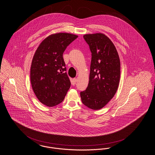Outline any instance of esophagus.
Segmentation results:
<instances>
[{
  "label": "esophagus",
  "mask_w": 155,
  "mask_h": 155,
  "mask_svg": "<svg viewBox=\"0 0 155 155\" xmlns=\"http://www.w3.org/2000/svg\"><path fill=\"white\" fill-rule=\"evenodd\" d=\"M77 81V78H73V79H72V80H71L72 85H75V84H76Z\"/></svg>",
  "instance_id": "obj_1"
}]
</instances>
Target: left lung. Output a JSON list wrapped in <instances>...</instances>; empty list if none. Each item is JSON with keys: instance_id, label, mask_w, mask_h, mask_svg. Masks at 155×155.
I'll return each instance as SVG.
<instances>
[{"instance_id": "1", "label": "left lung", "mask_w": 155, "mask_h": 155, "mask_svg": "<svg viewBox=\"0 0 155 155\" xmlns=\"http://www.w3.org/2000/svg\"><path fill=\"white\" fill-rule=\"evenodd\" d=\"M83 37L91 52V61L89 83L80 95L85 106L99 110L107 104L117 90L120 77L119 57L107 36L98 33Z\"/></svg>"}]
</instances>
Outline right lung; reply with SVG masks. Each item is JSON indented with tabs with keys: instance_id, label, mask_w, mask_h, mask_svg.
<instances>
[{
	"instance_id": "1",
	"label": "right lung",
	"mask_w": 155,
	"mask_h": 155,
	"mask_svg": "<svg viewBox=\"0 0 155 155\" xmlns=\"http://www.w3.org/2000/svg\"><path fill=\"white\" fill-rule=\"evenodd\" d=\"M77 37L67 33L49 36L34 54L31 68V85L39 101L48 107L61 103L70 88L62 55Z\"/></svg>"
}]
</instances>
